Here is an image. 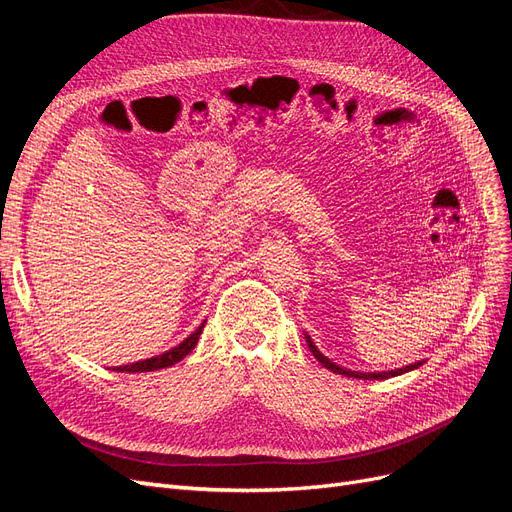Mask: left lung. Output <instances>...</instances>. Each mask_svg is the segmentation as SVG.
Here are the masks:
<instances>
[{"label":"left lung","mask_w":512,"mask_h":512,"mask_svg":"<svg viewBox=\"0 0 512 512\" xmlns=\"http://www.w3.org/2000/svg\"><path fill=\"white\" fill-rule=\"evenodd\" d=\"M305 342H307L309 350H312V354L316 356V361H318V363H322V367L331 369L333 374H342V376H348V378H361V380H386V378H395V376L406 374V371L418 369V367L423 365V361H418V363H412V365H406V367H399V369H391V371H374V374H371V371H365V374H363V371H352V369H348V367H342V365L333 363L331 359H327V356H324V354L318 350V346L312 342V337H309L307 333H305Z\"/></svg>","instance_id":"1"}]
</instances>
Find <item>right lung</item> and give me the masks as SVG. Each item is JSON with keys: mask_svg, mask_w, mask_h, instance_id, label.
<instances>
[{"mask_svg": "<svg viewBox=\"0 0 512 512\" xmlns=\"http://www.w3.org/2000/svg\"><path fill=\"white\" fill-rule=\"evenodd\" d=\"M205 322H207V320H205ZM205 322L200 324V327H198L194 333H190V337H185L179 346L170 348L168 352H164V354H160V356H151V359H147V361H138V363H132V365H119V367H115V371H128V374H141V371H156V369H164V367H170V365H175V363L183 361L185 356H188V354L196 348L198 337H200V333H203V329H205Z\"/></svg>", "mask_w": 512, "mask_h": 512, "instance_id": "obj_1", "label": "right lung"}]
</instances>
